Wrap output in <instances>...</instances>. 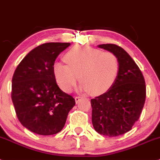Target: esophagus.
<instances>
[{"mask_svg":"<svg viewBox=\"0 0 160 160\" xmlns=\"http://www.w3.org/2000/svg\"><path fill=\"white\" fill-rule=\"evenodd\" d=\"M80 99H81V97H75V100H76V103H78Z\"/></svg>","mask_w":160,"mask_h":160,"instance_id":"1","label":"esophagus"}]
</instances>
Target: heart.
Listing matches in <instances>:
<instances>
[{"mask_svg": "<svg viewBox=\"0 0 160 160\" xmlns=\"http://www.w3.org/2000/svg\"><path fill=\"white\" fill-rule=\"evenodd\" d=\"M63 59L67 65L55 63L53 72L59 86L66 92L72 91L79 76L80 90L93 96L102 95L113 87L120 72L116 55L87 46H75Z\"/></svg>", "mask_w": 160, "mask_h": 160, "instance_id": "1", "label": "heart"}]
</instances>
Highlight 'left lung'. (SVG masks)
I'll return each mask as SVG.
<instances>
[{
  "label": "left lung",
  "instance_id": "obj_1",
  "mask_svg": "<svg viewBox=\"0 0 160 160\" xmlns=\"http://www.w3.org/2000/svg\"><path fill=\"white\" fill-rule=\"evenodd\" d=\"M98 47L117 55L120 72L109 91L91 100L92 122L97 133L115 137L130 131L139 118L146 100L145 80L123 48L115 44H101Z\"/></svg>",
  "mask_w": 160,
  "mask_h": 160
}]
</instances>
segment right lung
Segmentation results:
<instances>
[{"instance_id":"add662e5","label":"right lung","mask_w":160,"mask_h":160,"mask_svg":"<svg viewBox=\"0 0 160 160\" xmlns=\"http://www.w3.org/2000/svg\"><path fill=\"white\" fill-rule=\"evenodd\" d=\"M69 42H47L30 51L20 62L12 79V101L19 122L40 135L59 133L69 111L76 105L56 83L53 67Z\"/></svg>"}]
</instances>
